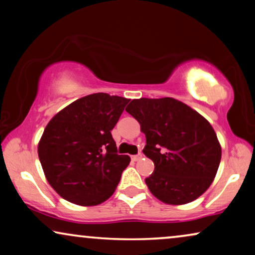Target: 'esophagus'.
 Segmentation results:
<instances>
[{"label":"esophagus","instance_id":"esophagus-1","mask_svg":"<svg viewBox=\"0 0 255 255\" xmlns=\"http://www.w3.org/2000/svg\"><path fill=\"white\" fill-rule=\"evenodd\" d=\"M140 158H141V154H138V155H132V156H131V159L133 160V161H138V160L140 159Z\"/></svg>","mask_w":255,"mask_h":255}]
</instances>
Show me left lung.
Segmentation results:
<instances>
[{"mask_svg":"<svg viewBox=\"0 0 255 255\" xmlns=\"http://www.w3.org/2000/svg\"><path fill=\"white\" fill-rule=\"evenodd\" d=\"M128 114L140 124L142 152L154 162L145 182L166 204L193 202L211 186L222 158L217 134L205 118L172 97L132 100Z\"/></svg>","mask_w":255,"mask_h":255,"instance_id":"left-lung-1","label":"left lung"}]
</instances>
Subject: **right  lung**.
Returning <instances> with one entry per match:
<instances>
[{"instance_id": "add662e5", "label": "right lung", "mask_w": 255, "mask_h": 255, "mask_svg": "<svg viewBox=\"0 0 255 255\" xmlns=\"http://www.w3.org/2000/svg\"><path fill=\"white\" fill-rule=\"evenodd\" d=\"M128 99L96 93L59 111L38 144L44 174L66 201L90 207L107 201L116 190L130 156L117 154L111 130Z\"/></svg>"}]
</instances>
